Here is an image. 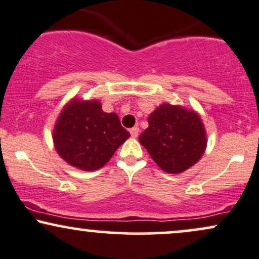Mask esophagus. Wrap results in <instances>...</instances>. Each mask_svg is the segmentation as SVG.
I'll return each mask as SVG.
<instances>
[{
  "label": "esophagus",
  "instance_id": "esophagus-1",
  "mask_svg": "<svg viewBox=\"0 0 259 259\" xmlns=\"http://www.w3.org/2000/svg\"><path fill=\"white\" fill-rule=\"evenodd\" d=\"M139 132H140V129L138 126L132 127V129H130V135H132V138H138Z\"/></svg>",
  "mask_w": 259,
  "mask_h": 259
}]
</instances>
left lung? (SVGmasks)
<instances>
[{
  "instance_id": "8db88e82",
  "label": "left lung",
  "mask_w": 259,
  "mask_h": 259,
  "mask_svg": "<svg viewBox=\"0 0 259 259\" xmlns=\"http://www.w3.org/2000/svg\"><path fill=\"white\" fill-rule=\"evenodd\" d=\"M140 142L165 172L180 174L200 159L206 134L194 111L164 104L148 117V127Z\"/></svg>"
}]
</instances>
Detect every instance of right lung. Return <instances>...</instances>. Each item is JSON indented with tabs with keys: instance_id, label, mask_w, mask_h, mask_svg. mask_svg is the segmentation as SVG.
<instances>
[{
	"instance_id": "obj_1",
	"label": "right lung",
	"mask_w": 259,
	"mask_h": 259,
	"mask_svg": "<svg viewBox=\"0 0 259 259\" xmlns=\"http://www.w3.org/2000/svg\"><path fill=\"white\" fill-rule=\"evenodd\" d=\"M129 136L119 117L102 111L96 100H72L62 110L53 133L59 155L84 171L104 166Z\"/></svg>"
}]
</instances>
